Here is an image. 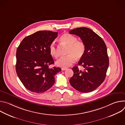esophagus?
<instances>
[{
  "label": "esophagus",
  "instance_id": "34e87169",
  "mask_svg": "<svg viewBox=\"0 0 125 125\" xmlns=\"http://www.w3.org/2000/svg\"><path fill=\"white\" fill-rule=\"evenodd\" d=\"M66 69H67V68H66V67H62L61 68L62 71H64V70H66Z\"/></svg>",
  "mask_w": 125,
  "mask_h": 125
}]
</instances>
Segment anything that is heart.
Wrapping results in <instances>:
<instances>
[{"label":"heart","mask_w":125,"mask_h":125,"mask_svg":"<svg viewBox=\"0 0 125 125\" xmlns=\"http://www.w3.org/2000/svg\"><path fill=\"white\" fill-rule=\"evenodd\" d=\"M60 41L63 44L68 46L67 49L68 55L59 58L56 62L57 66L63 67H69L76 61L77 58L80 59L83 56L85 51V45L82 41L78 40L76 37L66 33L60 37ZM49 51L51 56L55 58L58 57L57 50L54 42L50 44Z\"/></svg>","instance_id":"heart-1"}]
</instances>
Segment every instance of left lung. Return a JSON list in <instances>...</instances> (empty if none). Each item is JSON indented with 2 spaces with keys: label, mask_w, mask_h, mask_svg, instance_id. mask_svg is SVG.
Returning a JSON list of instances; mask_svg holds the SVG:
<instances>
[{
  "label": "left lung",
  "mask_w": 125,
  "mask_h": 125,
  "mask_svg": "<svg viewBox=\"0 0 125 125\" xmlns=\"http://www.w3.org/2000/svg\"><path fill=\"white\" fill-rule=\"evenodd\" d=\"M70 34L79 36L85 45V51L77 66L72 68L73 76L70 83L76 90L82 93H89L96 89L104 81L109 66L107 47L103 40L91 29L77 28L69 31Z\"/></svg>",
  "instance_id": "8db88e82"
}]
</instances>
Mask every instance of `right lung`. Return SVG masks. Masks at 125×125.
Instances as JSON below:
<instances>
[{"label":"right lung","mask_w":125,"mask_h":125,"mask_svg":"<svg viewBox=\"0 0 125 125\" xmlns=\"http://www.w3.org/2000/svg\"><path fill=\"white\" fill-rule=\"evenodd\" d=\"M57 35V32L40 31L25 38L17 48L16 73L31 92H46L54 84V76L61 70L59 67H49L54 62L49 47Z\"/></svg>","instance_id":"add662e5"}]
</instances>
